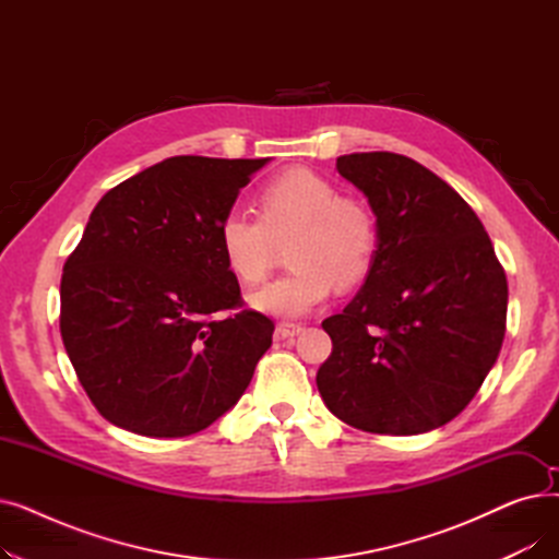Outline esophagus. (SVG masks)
Returning a JSON list of instances; mask_svg holds the SVG:
<instances>
[{
    "label": "esophagus",
    "instance_id": "obj_1",
    "mask_svg": "<svg viewBox=\"0 0 559 559\" xmlns=\"http://www.w3.org/2000/svg\"><path fill=\"white\" fill-rule=\"evenodd\" d=\"M301 331H304V326H301V324H295V321H281V324L276 326V335H278L281 340L295 337V335H299Z\"/></svg>",
    "mask_w": 559,
    "mask_h": 559
}]
</instances>
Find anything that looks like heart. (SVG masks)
<instances>
[{
    "instance_id": "obj_1",
    "label": "heart",
    "mask_w": 559,
    "mask_h": 559,
    "mask_svg": "<svg viewBox=\"0 0 559 559\" xmlns=\"http://www.w3.org/2000/svg\"><path fill=\"white\" fill-rule=\"evenodd\" d=\"M258 205L260 215L233 209L217 226L222 258L240 283L262 281L276 240L293 235L285 249L292 270L253 292L255 310L304 317L326 301L333 285L348 289L369 276L376 217L362 201L342 197L333 181L312 169H285L262 186Z\"/></svg>"
}]
</instances>
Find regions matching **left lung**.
<instances>
[{"label": "left lung", "instance_id": "obj_1", "mask_svg": "<svg viewBox=\"0 0 559 559\" xmlns=\"http://www.w3.org/2000/svg\"><path fill=\"white\" fill-rule=\"evenodd\" d=\"M337 171L369 199L373 267L340 314L317 388L344 424L419 435L455 419L506 337L508 278L489 235L447 181L392 152L348 154Z\"/></svg>", "mask_w": 559, "mask_h": 559}]
</instances>
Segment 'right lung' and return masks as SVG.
I'll use <instances>...</instances> for the list:
<instances>
[{
  "label": "right lung",
  "instance_id": "add662e5",
  "mask_svg": "<svg viewBox=\"0 0 559 559\" xmlns=\"http://www.w3.org/2000/svg\"><path fill=\"white\" fill-rule=\"evenodd\" d=\"M264 163L174 156L95 205L63 267L61 337L110 424L194 435L251 383L274 321L242 310L217 226Z\"/></svg>",
  "mask_w": 559,
  "mask_h": 559
}]
</instances>
